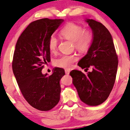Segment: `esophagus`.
<instances>
[{"mask_svg": "<svg viewBox=\"0 0 130 130\" xmlns=\"http://www.w3.org/2000/svg\"><path fill=\"white\" fill-rule=\"evenodd\" d=\"M70 70H69V69H65V74H67V75H68V74L70 73Z\"/></svg>", "mask_w": 130, "mask_h": 130, "instance_id": "1", "label": "esophagus"}]
</instances>
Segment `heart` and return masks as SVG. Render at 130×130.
Instances as JSON below:
<instances>
[{
	"instance_id": "obj_1",
	"label": "heart",
	"mask_w": 130,
	"mask_h": 130,
	"mask_svg": "<svg viewBox=\"0 0 130 130\" xmlns=\"http://www.w3.org/2000/svg\"><path fill=\"white\" fill-rule=\"evenodd\" d=\"M60 35L65 39L73 42L75 48L81 51L86 52L90 48L93 41V35L89 30H85L80 25L73 23H69L64 26L60 31ZM57 38L52 36L48 41V48L52 53L55 52L57 48ZM77 60L74 55H64L55 60L56 67L63 68H70L73 63Z\"/></svg>"
}]
</instances>
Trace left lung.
Listing matches in <instances>:
<instances>
[{
  "instance_id": "obj_1",
  "label": "left lung",
  "mask_w": 130,
  "mask_h": 130,
  "mask_svg": "<svg viewBox=\"0 0 130 130\" xmlns=\"http://www.w3.org/2000/svg\"><path fill=\"white\" fill-rule=\"evenodd\" d=\"M85 21L92 29L93 41L86 55L78 65L86 70L91 67L92 71L85 75L74 70L70 75L81 101L95 106L103 103L112 90L117 72L118 57L113 38L105 26L92 19Z\"/></svg>"
}]
</instances>
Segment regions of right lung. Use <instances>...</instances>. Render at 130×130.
Returning a JSON list of instances; mask_svg holds the SVG:
<instances>
[{
    "instance_id": "obj_1",
    "label": "right lung",
    "mask_w": 130,
    "mask_h": 130,
    "mask_svg": "<svg viewBox=\"0 0 130 130\" xmlns=\"http://www.w3.org/2000/svg\"><path fill=\"white\" fill-rule=\"evenodd\" d=\"M63 21L42 18L31 23L15 45L12 62L14 76L27 102L41 111L52 109L60 101V80L65 70L55 67L48 76L42 73V70L44 64L50 61L49 38Z\"/></svg>"
}]
</instances>
